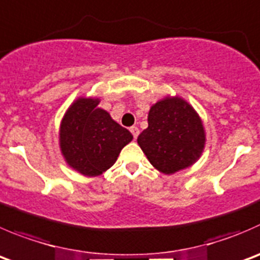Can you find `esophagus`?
Instances as JSON below:
<instances>
[{"label": "esophagus", "mask_w": 260, "mask_h": 260, "mask_svg": "<svg viewBox=\"0 0 260 260\" xmlns=\"http://www.w3.org/2000/svg\"><path fill=\"white\" fill-rule=\"evenodd\" d=\"M131 133L133 135V137L137 138L138 135H140V129H138V127H136V125H133V127H131Z\"/></svg>", "instance_id": "obj_1"}]
</instances>
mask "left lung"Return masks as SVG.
Here are the masks:
<instances>
[{
  "instance_id": "obj_1",
  "label": "left lung",
  "mask_w": 260,
  "mask_h": 260,
  "mask_svg": "<svg viewBox=\"0 0 260 260\" xmlns=\"http://www.w3.org/2000/svg\"><path fill=\"white\" fill-rule=\"evenodd\" d=\"M148 127L137 142L151 165L171 174L200 160L206 145L203 122L194 108L180 96H165L150 108Z\"/></svg>"
}]
</instances>
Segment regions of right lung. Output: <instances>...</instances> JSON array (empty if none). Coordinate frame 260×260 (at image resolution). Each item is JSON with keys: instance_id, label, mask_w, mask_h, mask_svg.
<instances>
[{"instance_id": "add662e5", "label": "right lung", "mask_w": 260, "mask_h": 260, "mask_svg": "<svg viewBox=\"0 0 260 260\" xmlns=\"http://www.w3.org/2000/svg\"><path fill=\"white\" fill-rule=\"evenodd\" d=\"M99 98H77L62 118L59 148L70 168L85 176H99L112 168L120 151L133 140L118 124Z\"/></svg>"}]
</instances>
